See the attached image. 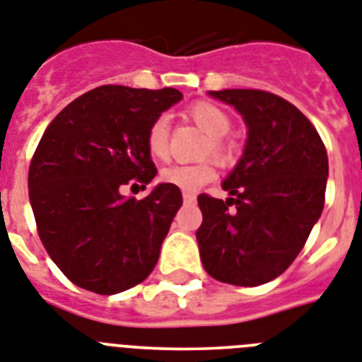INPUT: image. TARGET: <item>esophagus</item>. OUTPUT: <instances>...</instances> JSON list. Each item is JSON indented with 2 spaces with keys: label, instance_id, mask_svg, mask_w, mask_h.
I'll use <instances>...</instances> for the list:
<instances>
[{
  "label": "esophagus",
  "instance_id": "1",
  "mask_svg": "<svg viewBox=\"0 0 362 362\" xmlns=\"http://www.w3.org/2000/svg\"><path fill=\"white\" fill-rule=\"evenodd\" d=\"M183 202L185 203H194V202H196V194H194V192H183Z\"/></svg>",
  "mask_w": 362,
  "mask_h": 362
}]
</instances>
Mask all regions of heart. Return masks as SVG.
Here are the masks:
<instances>
[{
  "label": "heart",
  "mask_w": 362,
  "mask_h": 362,
  "mask_svg": "<svg viewBox=\"0 0 362 362\" xmlns=\"http://www.w3.org/2000/svg\"><path fill=\"white\" fill-rule=\"evenodd\" d=\"M188 116L194 124L198 125L203 133L211 136V144L207 146V151L213 149V153L222 160L231 159L233 146L223 136L231 129V120L220 107L199 101L196 105L188 109ZM168 139H170V125L168 120L160 116L153 124L149 125L146 144H148L149 155L157 160H163L168 157ZM216 177V168L213 160H203L196 164H174L160 172V179L164 183L174 185L183 190H198L209 181Z\"/></svg>",
  "instance_id": "heart-1"
}]
</instances>
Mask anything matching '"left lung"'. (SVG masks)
<instances>
[{
    "mask_svg": "<svg viewBox=\"0 0 362 362\" xmlns=\"http://www.w3.org/2000/svg\"><path fill=\"white\" fill-rule=\"evenodd\" d=\"M209 95L237 110L247 139L222 181L229 198L198 196L199 259L218 281L264 285L291 267L320 218L327 153L315 125L279 95L247 88Z\"/></svg>",
    "mask_w": 362,
    "mask_h": 362,
    "instance_id": "left-lung-1",
    "label": "left lung"
}]
</instances>
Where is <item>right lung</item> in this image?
Instances as JSON below:
<instances>
[{
    "mask_svg": "<svg viewBox=\"0 0 362 362\" xmlns=\"http://www.w3.org/2000/svg\"><path fill=\"white\" fill-rule=\"evenodd\" d=\"M175 88L105 85L66 105L42 134L29 166V202L38 235L74 285L118 294L159 261L160 244L183 205L181 190L159 183L144 199L124 196L131 179L157 175L146 136Z\"/></svg>",
    "mask_w": 362,
    "mask_h": 362,
    "instance_id": "add662e5",
    "label": "right lung"
}]
</instances>
